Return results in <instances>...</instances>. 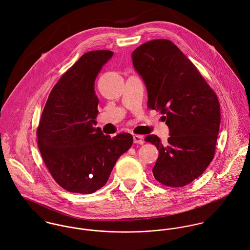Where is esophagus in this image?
I'll return each mask as SVG.
<instances>
[{"label":"esophagus","mask_w":250,"mask_h":250,"mask_svg":"<svg viewBox=\"0 0 250 250\" xmlns=\"http://www.w3.org/2000/svg\"><path fill=\"white\" fill-rule=\"evenodd\" d=\"M133 141L135 144L139 145H143L144 144V137L142 135H133Z\"/></svg>","instance_id":"1"}]
</instances>
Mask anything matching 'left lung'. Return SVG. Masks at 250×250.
I'll return each mask as SVG.
<instances>
[{"mask_svg":"<svg viewBox=\"0 0 250 250\" xmlns=\"http://www.w3.org/2000/svg\"><path fill=\"white\" fill-rule=\"evenodd\" d=\"M132 60L147 90V108L165 115L169 128L165 144L156 135L145 139L159 150L153 176L167 187L188 185L215 156L219 99L191 60L167 39L144 43L132 53Z\"/></svg>","mask_w":250,"mask_h":250,"instance_id":"obj_1","label":"left lung"}]
</instances>
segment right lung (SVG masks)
<instances>
[{"label":"right lung","instance_id":"obj_1","mask_svg":"<svg viewBox=\"0 0 250 250\" xmlns=\"http://www.w3.org/2000/svg\"><path fill=\"white\" fill-rule=\"evenodd\" d=\"M112 56L111 51H91L69 68L52 89L37 127L45 165L71 193L92 194L104 186L133 143L129 133L111 138L94 126L99 113L95 81Z\"/></svg>","mask_w":250,"mask_h":250}]
</instances>
